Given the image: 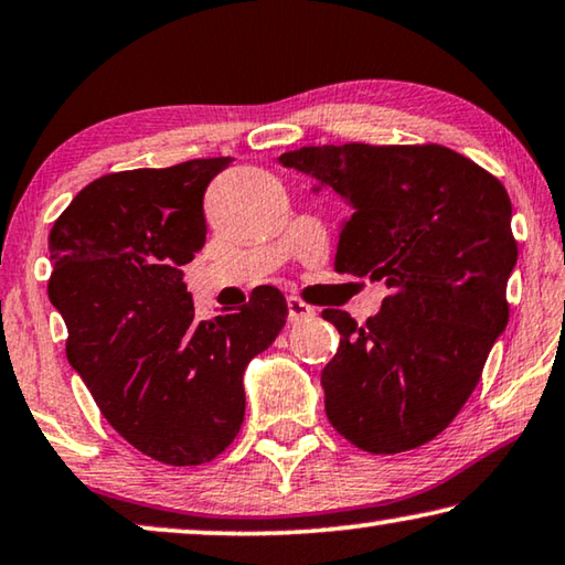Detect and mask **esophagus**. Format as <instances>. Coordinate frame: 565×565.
<instances>
[{
	"instance_id": "obj_1",
	"label": "esophagus",
	"mask_w": 565,
	"mask_h": 565,
	"mask_svg": "<svg viewBox=\"0 0 565 565\" xmlns=\"http://www.w3.org/2000/svg\"><path fill=\"white\" fill-rule=\"evenodd\" d=\"M286 307H289V321H303V319H311L317 315L315 307H309V303L301 301L299 297L286 299Z\"/></svg>"
}]
</instances>
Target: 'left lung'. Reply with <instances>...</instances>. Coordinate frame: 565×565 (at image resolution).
I'll use <instances>...</instances> for the list:
<instances>
[{
    "label": "left lung",
    "mask_w": 565,
    "mask_h": 565,
    "mask_svg": "<svg viewBox=\"0 0 565 565\" xmlns=\"http://www.w3.org/2000/svg\"><path fill=\"white\" fill-rule=\"evenodd\" d=\"M347 205L334 268L384 279L380 315L360 327L342 309L324 372L329 423L374 455L405 452L452 423L508 324L518 262L508 191L445 146H307L279 158Z\"/></svg>",
    "instance_id": "obj_1"
}]
</instances>
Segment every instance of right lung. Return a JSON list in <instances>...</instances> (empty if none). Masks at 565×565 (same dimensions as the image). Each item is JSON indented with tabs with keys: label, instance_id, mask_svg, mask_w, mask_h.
Segmentation results:
<instances>
[{
	"label": "right lung",
	"instance_id": "obj_1",
	"mask_svg": "<svg viewBox=\"0 0 565 565\" xmlns=\"http://www.w3.org/2000/svg\"><path fill=\"white\" fill-rule=\"evenodd\" d=\"M228 163L103 175L50 231L47 291L70 331V364L125 440L175 468L234 443L246 366L289 315L279 289L256 286L238 311L195 321L183 266L205 244V188Z\"/></svg>",
	"mask_w": 565,
	"mask_h": 565
}]
</instances>
